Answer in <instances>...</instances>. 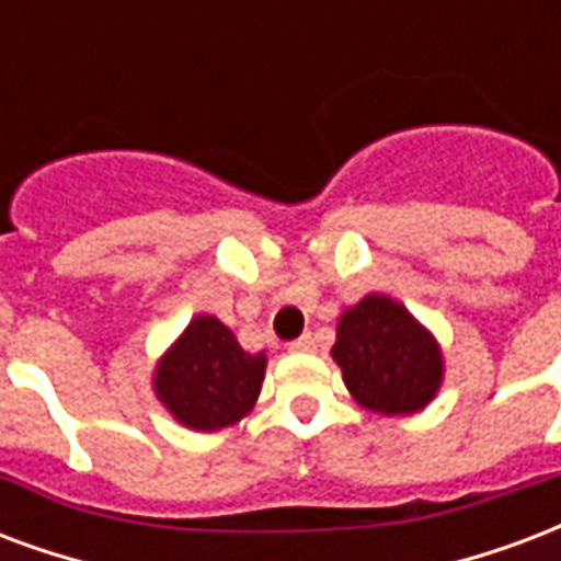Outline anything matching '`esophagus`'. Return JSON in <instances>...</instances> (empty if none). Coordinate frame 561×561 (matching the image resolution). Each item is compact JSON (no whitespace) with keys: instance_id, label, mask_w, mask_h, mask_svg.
Here are the masks:
<instances>
[{"instance_id":"obj_1","label":"esophagus","mask_w":561,"mask_h":561,"mask_svg":"<svg viewBox=\"0 0 561 561\" xmlns=\"http://www.w3.org/2000/svg\"><path fill=\"white\" fill-rule=\"evenodd\" d=\"M289 348H293V352H298V355H310V352H316V336L313 334L298 336V340H293V343H289Z\"/></svg>"}]
</instances>
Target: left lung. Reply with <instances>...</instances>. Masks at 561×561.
Instances as JSON below:
<instances>
[{
    "label": "left lung",
    "mask_w": 561,
    "mask_h": 561,
    "mask_svg": "<svg viewBox=\"0 0 561 561\" xmlns=\"http://www.w3.org/2000/svg\"><path fill=\"white\" fill-rule=\"evenodd\" d=\"M357 405L385 416L423 411L444 381L440 345L405 305L369 293L336 322L331 348Z\"/></svg>",
    "instance_id": "left-lung-1"
}]
</instances>
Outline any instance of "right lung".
Here are the masks:
<instances>
[{
    "label": "right lung",
    "instance_id": "add662e5",
    "mask_svg": "<svg viewBox=\"0 0 561 561\" xmlns=\"http://www.w3.org/2000/svg\"><path fill=\"white\" fill-rule=\"evenodd\" d=\"M265 378V352H245L216 316H195L153 373L156 399L176 423L218 432L254 408Z\"/></svg>",
    "mask_w": 561,
    "mask_h": 561
}]
</instances>
